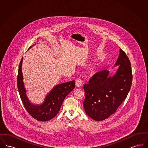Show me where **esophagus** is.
Returning a JSON list of instances; mask_svg holds the SVG:
<instances>
[{"instance_id": "esophagus-1", "label": "esophagus", "mask_w": 148, "mask_h": 148, "mask_svg": "<svg viewBox=\"0 0 148 148\" xmlns=\"http://www.w3.org/2000/svg\"><path fill=\"white\" fill-rule=\"evenodd\" d=\"M75 85L77 87H80L82 86L83 85V80L81 78L79 77L76 80V82H75Z\"/></svg>"}]
</instances>
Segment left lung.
<instances>
[{
    "instance_id": "obj_1",
    "label": "left lung",
    "mask_w": 148,
    "mask_h": 148,
    "mask_svg": "<svg viewBox=\"0 0 148 148\" xmlns=\"http://www.w3.org/2000/svg\"><path fill=\"white\" fill-rule=\"evenodd\" d=\"M120 65L116 74L108 77L107 69L94 74L84 85L83 106L86 114L97 121L106 119L115 113L131 88L133 75L131 63L125 53L120 49L115 66Z\"/></svg>"
}]
</instances>
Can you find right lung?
<instances>
[{
	"label": "right lung",
	"mask_w": 148,
	"mask_h": 148,
	"mask_svg": "<svg viewBox=\"0 0 148 148\" xmlns=\"http://www.w3.org/2000/svg\"><path fill=\"white\" fill-rule=\"evenodd\" d=\"M23 58L19 65L17 77L18 89L22 103L27 112L38 121H48L58 114L65 98L75 88V80L56 85L48 94L44 102L40 106L32 104L26 96V90L23 82L21 64Z\"/></svg>",
	"instance_id": "right-lung-1"
}]
</instances>
